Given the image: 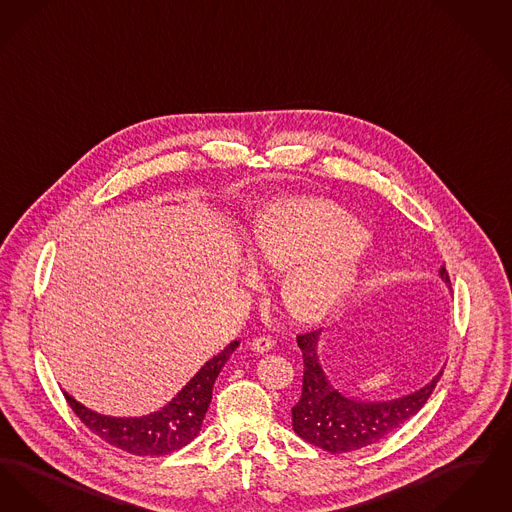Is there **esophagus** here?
<instances>
[{"label": "esophagus", "mask_w": 512, "mask_h": 512, "mask_svg": "<svg viewBox=\"0 0 512 512\" xmlns=\"http://www.w3.org/2000/svg\"><path fill=\"white\" fill-rule=\"evenodd\" d=\"M273 346H275V342H273L271 338H267V336H258V338H254V340L250 342V348H252V352H256V354H266Z\"/></svg>", "instance_id": "34e87169"}]
</instances>
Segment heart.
Returning a JSON list of instances; mask_svg holds the SVG:
<instances>
[{"instance_id": "heart-1", "label": "heart", "mask_w": 512, "mask_h": 512, "mask_svg": "<svg viewBox=\"0 0 512 512\" xmlns=\"http://www.w3.org/2000/svg\"><path fill=\"white\" fill-rule=\"evenodd\" d=\"M367 231L327 200L281 199L266 204L246 235L252 264L287 269L279 294L300 323H319L356 290Z\"/></svg>"}]
</instances>
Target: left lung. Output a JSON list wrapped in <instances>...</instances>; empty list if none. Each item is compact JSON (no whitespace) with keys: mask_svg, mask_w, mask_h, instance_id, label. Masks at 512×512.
I'll use <instances>...</instances> for the list:
<instances>
[{"mask_svg":"<svg viewBox=\"0 0 512 512\" xmlns=\"http://www.w3.org/2000/svg\"><path fill=\"white\" fill-rule=\"evenodd\" d=\"M438 273L449 285L444 266ZM321 334L313 331L296 338L304 357V382L302 396L292 407V428L302 440L325 451L346 453L377 444L421 411L442 377L440 371L419 390L392 400H357L340 392L327 375L319 357Z\"/></svg>","mask_w":512,"mask_h":512,"instance_id":"1","label":"left lung"}]
</instances>
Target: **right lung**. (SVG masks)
Listing matches in <instances>:
<instances>
[{
    "mask_svg": "<svg viewBox=\"0 0 512 512\" xmlns=\"http://www.w3.org/2000/svg\"><path fill=\"white\" fill-rule=\"evenodd\" d=\"M239 344V340L229 342L220 354L210 357L200 367L172 400L149 415H103L80 403L67 390H63V394L78 419L107 444L139 457L168 455L199 436L204 415L212 401L214 382Z\"/></svg>",
    "mask_w": 512,
    "mask_h": 512,
    "instance_id": "right-lung-1",
    "label": "right lung"
}]
</instances>
